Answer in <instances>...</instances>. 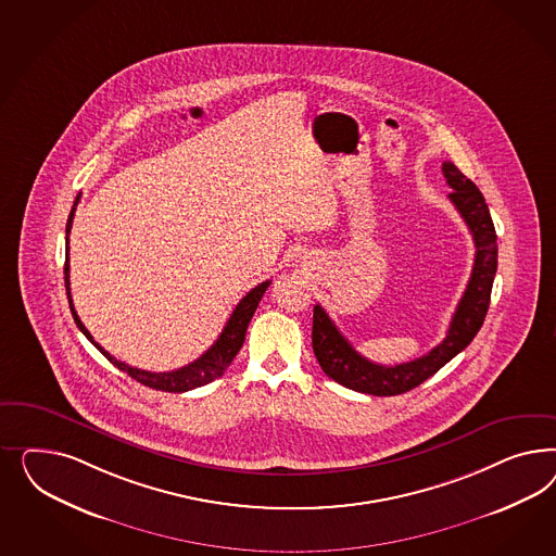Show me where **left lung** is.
Segmentation results:
<instances>
[{
    "mask_svg": "<svg viewBox=\"0 0 556 556\" xmlns=\"http://www.w3.org/2000/svg\"><path fill=\"white\" fill-rule=\"evenodd\" d=\"M442 173L446 177V184L453 187L448 200L455 203L458 214L469 226L477 249L469 286L456 305L446 338L420 358L386 367L370 363L369 358L356 353L351 342L340 334L337 324L330 320V316L320 305H314V354L320 363L321 370L344 388L379 397L400 395L409 389L418 388L428 377L442 369L451 358H455L456 354L465 351L483 326V320L488 316L493 277L497 270V236L493 228V219L483 193L471 179H467L456 168L455 163L444 161Z\"/></svg>",
    "mask_w": 556,
    "mask_h": 556,
    "instance_id": "left-lung-1",
    "label": "left lung"
}]
</instances>
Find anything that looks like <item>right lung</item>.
Masks as SVG:
<instances>
[{"label": "right lung", "mask_w": 556, "mask_h": 556, "mask_svg": "<svg viewBox=\"0 0 556 556\" xmlns=\"http://www.w3.org/2000/svg\"><path fill=\"white\" fill-rule=\"evenodd\" d=\"M79 202V195L71 207V214L67 219V247H65V287H67L68 307H71V314H73V320L77 324V328L84 332L85 338L100 351L114 367H118L119 370L128 372L135 381L147 386V388L159 389V391H168V393H184L189 389L202 388L212 383L214 379H218L224 375V370L230 367V363L235 361L236 354L242 349V342H244V334H247V328H249V321L253 318L254 309L258 307L261 298L265 295L267 287L270 286V281H263L258 286L251 289L235 307L230 320L226 321L222 334L218 340L205 351V353L195 358L193 363H189L186 367L177 370H167V372H151V370L136 369L130 367L126 363L118 361L116 356L103 351L100 344L93 340V337L89 334V330L85 328L84 321L79 320L75 307H73V300H71V287H68V232H71V226H73V216H75V207Z\"/></svg>", "instance_id": "obj_1"}]
</instances>
